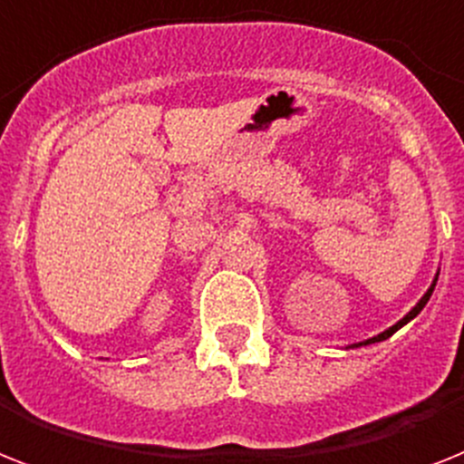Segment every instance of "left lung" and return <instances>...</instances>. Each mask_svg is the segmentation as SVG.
<instances>
[{"label": "left lung", "mask_w": 464, "mask_h": 464, "mask_svg": "<svg viewBox=\"0 0 464 464\" xmlns=\"http://www.w3.org/2000/svg\"><path fill=\"white\" fill-rule=\"evenodd\" d=\"M436 281H439V271H436L434 281H431V285H429V288H427V293H424V295H421L420 300H417V304H415V307H412V310H410L408 314H405V317H402V319H398V322H395L393 326H389V329H386V331H382V334H376V336L367 338V341H360V343H353V345H345V350H350V348H362V345H372V343H382V341H386V338H391V336H393L395 331H398V329H402V326H405V324H408V322H412V319H415L417 314H420V312L424 310V304L429 303V297H431V293H434V288H436Z\"/></svg>", "instance_id": "obj_1"}]
</instances>
